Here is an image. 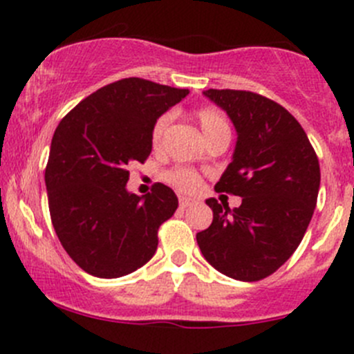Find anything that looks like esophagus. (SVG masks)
Returning a JSON list of instances; mask_svg holds the SVG:
<instances>
[{
    "mask_svg": "<svg viewBox=\"0 0 354 354\" xmlns=\"http://www.w3.org/2000/svg\"><path fill=\"white\" fill-rule=\"evenodd\" d=\"M194 202H195V200L187 198V197H181V198H180V207H181V209H187V207L194 205Z\"/></svg>",
    "mask_w": 354,
    "mask_h": 354,
    "instance_id": "34e87169",
    "label": "esophagus"
}]
</instances>
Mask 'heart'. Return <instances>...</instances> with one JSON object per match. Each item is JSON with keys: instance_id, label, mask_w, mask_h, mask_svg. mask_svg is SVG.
I'll return each mask as SVG.
<instances>
[{"instance_id": "obj_1", "label": "heart", "mask_w": 354, "mask_h": 354, "mask_svg": "<svg viewBox=\"0 0 354 354\" xmlns=\"http://www.w3.org/2000/svg\"><path fill=\"white\" fill-rule=\"evenodd\" d=\"M197 120L200 123V128H202L203 135H205L207 140H210L212 137L219 133H226L230 131V127H227V121L224 120L223 114L217 109L212 108H203L197 111ZM171 114H162L156 120L154 127H152L151 131V140L152 145L157 147L162 142L164 133H166L167 127H169ZM166 181L169 185H173L176 190L183 192V194H195V192L200 188V176L195 171L188 169V167H174V169H169L166 173Z\"/></svg>"}]
</instances>
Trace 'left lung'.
<instances>
[{"instance_id":"obj_1","label":"left lung","mask_w":354,"mask_h":354,"mask_svg":"<svg viewBox=\"0 0 354 354\" xmlns=\"http://www.w3.org/2000/svg\"><path fill=\"white\" fill-rule=\"evenodd\" d=\"M203 95L236 128L233 160L216 192L238 195L241 205L231 210L205 200L214 219L197 233V243L224 276L260 281L276 272L305 236L319 195V159L301 124L277 102L231 88H209Z\"/></svg>"}]
</instances>
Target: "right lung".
I'll use <instances>...</instances> for the list:
<instances>
[{"instance_id":"right-lung-1","label":"right lung","mask_w":354,"mask_h":354,"mask_svg":"<svg viewBox=\"0 0 354 354\" xmlns=\"http://www.w3.org/2000/svg\"><path fill=\"white\" fill-rule=\"evenodd\" d=\"M187 95L188 88L123 78L59 121L46 166L49 214L63 248L91 276H127L154 257L178 197L162 183L144 197L130 194L128 164L147 159L156 120Z\"/></svg>"}]
</instances>
